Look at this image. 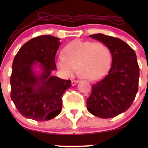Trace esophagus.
I'll list each match as a JSON object with an SVG mask.
<instances>
[{
	"mask_svg": "<svg viewBox=\"0 0 148 148\" xmlns=\"http://www.w3.org/2000/svg\"><path fill=\"white\" fill-rule=\"evenodd\" d=\"M78 82H79V81H77V80H73L71 82V86H75V85L77 84Z\"/></svg>",
	"mask_w": 148,
	"mask_h": 148,
	"instance_id": "34e87169",
	"label": "esophagus"
}]
</instances>
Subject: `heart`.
Returning a JSON list of instances; mask_svg holds the SVG:
<instances>
[{
    "label": "heart",
    "instance_id": "1",
    "mask_svg": "<svg viewBox=\"0 0 148 148\" xmlns=\"http://www.w3.org/2000/svg\"><path fill=\"white\" fill-rule=\"evenodd\" d=\"M63 54L56 58L58 69L66 77L75 73L88 80L102 77L110 68L112 55L109 48L101 42L75 39L66 44Z\"/></svg>",
    "mask_w": 148,
    "mask_h": 148
}]
</instances>
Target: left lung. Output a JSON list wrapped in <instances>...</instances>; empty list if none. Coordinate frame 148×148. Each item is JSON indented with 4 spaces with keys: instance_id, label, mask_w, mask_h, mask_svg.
Masks as SVG:
<instances>
[{
    "instance_id": "obj_1",
    "label": "left lung",
    "mask_w": 148,
    "mask_h": 148,
    "mask_svg": "<svg viewBox=\"0 0 148 148\" xmlns=\"http://www.w3.org/2000/svg\"><path fill=\"white\" fill-rule=\"evenodd\" d=\"M90 38L106 44L112 55V65L102 79L93 84L87 109L102 119L112 118L131 106L138 91L139 68L135 52L119 38L102 34Z\"/></svg>"
}]
</instances>
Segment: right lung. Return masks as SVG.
Returning <instances> with one entry per match:
<instances>
[{
  "label": "right lung",
  "mask_w": 148,
  "mask_h": 148,
  "mask_svg": "<svg viewBox=\"0 0 148 148\" xmlns=\"http://www.w3.org/2000/svg\"><path fill=\"white\" fill-rule=\"evenodd\" d=\"M60 44L58 38L42 35L24 44L15 56L11 98L25 118L48 121L61 112L62 96L71 82L51 75Z\"/></svg>",
  "instance_id": "obj_1"
}]
</instances>
